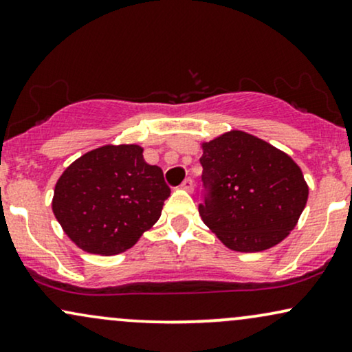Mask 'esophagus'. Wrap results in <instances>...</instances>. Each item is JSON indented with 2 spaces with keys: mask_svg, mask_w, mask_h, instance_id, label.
Listing matches in <instances>:
<instances>
[{
  "mask_svg": "<svg viewBox=\"0 0 352 352\" xmlns=\"http://www.w3.org/2000/svg\"><path fill=\"white\" fill-rule=\"evenodd\" d=\"M181 189L188 190V192H192V190H194V181L190 179V177H186V179L183 181V184H181Z\"/></svg>",
  "mask_w": 352,
  "mask_h": 352,
  "instance_id": "obj_1",
  "label": "esophagus"
}]
</instances>
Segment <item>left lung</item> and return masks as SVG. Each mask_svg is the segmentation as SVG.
<instances>
[{
  "instance_id": "8db88e82",
  "label": "left lung",
  "mask_w": 352,
  "mask_h": 352,
  "mask_svg": "<svg viewBox=\"0 0 352 352\" xmlns=\"http://www.w3.org/2000/svg\"><path fill=\"white\" fill-rule=\"evenodd\" d=\"M199 214L233 251L254 253L284 240L309 199L300 168L284 151L241 130L202 143Z\"/></svg>"
}]
</instances>
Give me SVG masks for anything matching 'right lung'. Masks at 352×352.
<instances>
[{
	"instance_id": "obj_1",
	"label": "right lung",
	"mask_w": 352,
	"mask_h": 352,
	"mask_svg": "<svg viewBox=\"0 0 352 352\" xmlns=\"http://www.w3.org/2000/svg\"><path fill=\"white\" fill-rule=\"evenodd\" d=\"M138 145H106L73 162L56 181L52 210L78 248L111 256L132 248L169 197L160 166Z\"/></svg>"
}]
</instances>
